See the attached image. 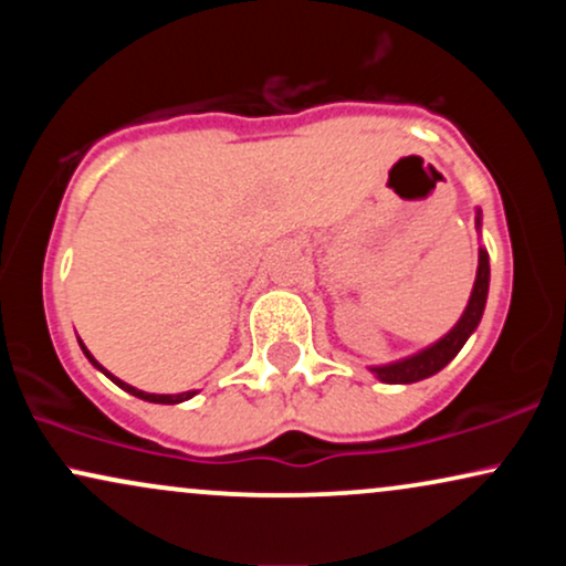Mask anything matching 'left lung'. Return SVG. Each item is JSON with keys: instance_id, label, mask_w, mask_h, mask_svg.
I'll list each match as a JSON object with an SVG mask.
<instances>
[{"instance_id": "8db88e82", "label": "left lung", "mask_w": 566, "mask_h": 566, "mask_svg": "<svg viewBox=\"0 0 566 566\" xmlns=\"http://www.w3.org/2000/svg\"><path fill=\"white\" fill-rule=\"evenodd\" d=\"M476 226H482V218L476 216ZM486 290H490V258H486V250L482 247L479 250V269H476V282H473V292L471 301L465 305L463 316L454 327L447 333L441 340L428 346L420 354L407 356V359L394 361V365L386 367H373V373L378 375L382 382H418L437 375L439 369H444L450 361L458 356V350L465 346L473 329L479 327L484 314V303H486Z\"/></svg>"}]
</instances>
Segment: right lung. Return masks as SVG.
Returning a JSON list of instances; mask_svg holds the SVG:
<instances>
[{
  "label": "right lung",
  "mask_w": 566,
  "mask_h": 566,
  "mask_svg": "<svg viewBox=\"0 0 566 566\" xmlns=\"http://www.w3.org/2000/svg\"><path fill=\"white\" fill-rule=\"evenodd\" d=\"M80 346H82V350H84V356H87V359H90V361H93V365H95L97 369H101V373H106V369H103V367H101V365H97V361L93 359V354H90V350H87V348H84V343H82V340H80ZM106 375H108V378H112V380L116 382V386H119V388H125V391H127V394L138 396V399L154 401V405H178V401H186V399H191V396H193V394H197V391H184V394H146V391H138V388L127 386V382H122L119 378H114V375H112V373H106Z\"/></svg>",
  "instance_id": "add662e5"
}]
</instances>
